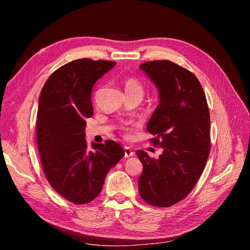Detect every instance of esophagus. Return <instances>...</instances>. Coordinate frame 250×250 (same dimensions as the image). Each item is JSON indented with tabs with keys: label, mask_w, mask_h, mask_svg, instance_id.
<instances>
[{
	"label": "esophagus",
	"mask_w": 250,
	"mask_h": 250,
	"mask_svg": "<svg viewBox=\"0 0 250 250\" xmlns=\"http://www.w3.org/2000/svg\"><path fill=\"white\" fill-rule=\"evenodd\" d=\"M124 154H125V157H130L134 155V152L131 150V148L124 147Z\"/></svg>",
	"instance_id": "obj_1"
}]
</instances>
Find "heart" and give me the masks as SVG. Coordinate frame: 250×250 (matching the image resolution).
Segmentation results:
<instances>
[{"label": "heart", "mask_w": 250, "mask_h": 250, "mask_svg": "<svg viewBox=\"0 0 250 250\" xmlns=\"http://www.w3.org/2000/svg\"><path fill=\"white\" fill-rule=\"evenodd\" d=\"M126 94H132V95H137L143 98L144 94H145V87L142 84V83L135 78H128L125 80L124 83ZM131 130L132 128L130 126H123L122 127V131L124 132L125 138H130L131 137Z\"/></svg>", "instance_id": "1"}]
</instances>
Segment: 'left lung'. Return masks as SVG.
Listing matches in <instances>:
<instances>
[{"instance_id":"left-lung-1","label":"left lung","mask_w":250,"mask_h":250,"mask_svg":"<svg viewBox=\"0 0 250 250\" xmlns=\"http://www.w3.org/2000/svg\"><path fill=\"white\" fill-rule=\"evenodd\" d=\"M156 85L161 102L147 125L151 143L163 148L151 158L142 150L139 192L150 206L168 208L185 199L206 167L210 149L209 111L206 94L195 75L170 60L140 65Z\"/></svg>"}]
</instances>
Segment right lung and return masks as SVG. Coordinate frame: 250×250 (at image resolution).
<instances>
[{"instance_id":"add662e5","label":"right lung","mask_w":250,"mask_h":250,"mask_svg":"<svg viewBox=\"0 0 250 250\" xmlns=\"http://www.w3.org/2000/svg\"><path fill=\"white\" fill-rule=\"evenodd\" d=\"M115 62L82 58L60 66L42 89L36 119V142L44 175L51 187L75 204L93 201L100 194L107 172L124 156L118 143L106 140L89 150L86 118L95 82Z\"/></svg>"}]
</instances>
